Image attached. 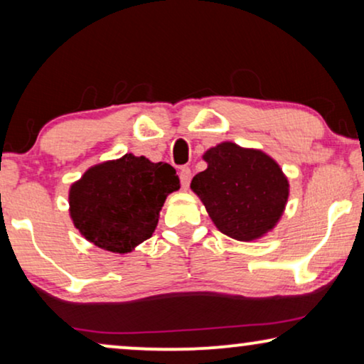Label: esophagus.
I'll return each instance as SVG.
<instances>
[{"instance_id":"obj_1","label":"esophagus","mask_w":364,"mask_h":364,"mask_svg":"<svg viewBox=\"0 0 364 364\" xmlns=\"http://www.w3.org/2000/svg\"><path fill=\"white\" fill-rule=\"evenodd\" d=\"M178 177H181V186L182 188H188L192 181V171L188 167H182L181 172H178Z\"/></svg>"}]
</instances>
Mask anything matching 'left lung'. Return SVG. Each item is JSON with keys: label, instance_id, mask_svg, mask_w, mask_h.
Returning a JSON list of instances; mask_svg holds the SVG:
<instances>
[{"label": "left lung", "instance_id": "obj_1", "mask_svg": "<svg viewBox=\"0 0 364 364\" xmlns=\"http://www.w3.org/2000/svg\"><path fill=\"white\" fill-rule=\"evenodd\" d=\"M208 167L192 178L218 230L248 242L272 230L285 208L288 181L278 164L260 151L223 142L207 151Z\"/></svg>", "mask_w": 364, "mask_h": 364}]
</instances>
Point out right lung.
Segmentation results:
<instances>
[{"mask_svg":"<svg viewBox=\"0 0 364 364\" xmlns=\"http://www.w3.org/2000/svg\"><path fill=\"white\" fill-rule=\"evenodd\" d=\"M177 188L172 166L126 154L89 168L71 187L73 222L94 245L126 253L152 237L166 197Z\"/></svg>","mask_w":364,"mask_h":364,"instance_id":"right-lung-1","label":"right lung"}]
</instances>
